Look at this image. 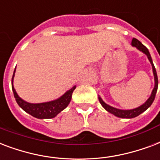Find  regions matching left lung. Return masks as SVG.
<instances>
[{"label": "left lung", "instance_id": "8db88e82", "mask_svg": "<svg viewBox=\"0 0 160 160\" xmlns=\"http://www.w3.org/2000/svg\"><path fill=\"white\" fill-rule=\"evenodd\" d=\"M132 46H133V47H136L140 50L141 52H142L143 53H145L147 57H148V60L150 61L151 65H152V68H153V76H154V87H153V91H152V93H151V96H149V98H148L145 103L142 105V106H140V107H137V108H134V109H131V110H121V109H118V108H115V107H112L109 106V105H107V103H105L101 97H98L99 98V102L100 103L102 104V106L104 107L105 109L107 110V112L110 113H112L116 117H118V118H133L138 117V115H140L141 113H142L143 112H145L146 110L148 109V107H150L153 102L154 101V98H155V95L156 92H157V90H158V76H157V73H156V69L155 67L153 65V60H152V58H151V55L149 52H148V49L147 48L145 47L144 45L142 44V42L138 41L136 38H132Z\"/></svg>", "mask_w": 160, "mask_h": 160}]
</instances>
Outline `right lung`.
Listing matches in <instances>:
<instances>
[{
	"mask_svg": "<svg viewBox=\"0 0 160 160\" xmlns=\"http://www.w3.org/2000/svg\"><path fill=\"white\" fill-rule=\"evenodd\" d=\"M16 69L14 70L13 75H12V91L14 94V97H15L16 101L19 105V107L25 111L26 112L32 115V117L38 119H49V118H53L58 115V113L62 112L63 110L65 109L71 101L72 93L75 91L76 86H73L70 90L66 91L65 93L62 96H60L58 99L54 100V101H51L48 102H42V103H29L25 101H23L22 98L19 97L18 93L16 92V90L14 89L13 86V78L15 75Z\"/></svg>",
	"mask_w": 160,
	"mask_h": 160,
	"instance_id": "right-lung-1",
	"label": "right lung"
}]
</instances>
